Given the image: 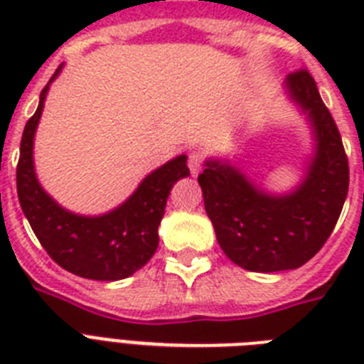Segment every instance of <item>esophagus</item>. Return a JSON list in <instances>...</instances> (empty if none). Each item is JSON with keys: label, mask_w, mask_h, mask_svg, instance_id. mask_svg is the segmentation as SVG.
Here are the masks:
<instances>
[{"label": "esophagus", "mask_w": 364, "mask_h": 364, "mask_svg": "<svg viewBox=\"0 0 364 364\" xmlns=\"http://www.w3.org/2000/svg\"><path fill=\"white\" fill-rule=\"evenodd\" d=\"M188 168H191L193 176H198L200 170H202V154L196 153V151L188 154Z\"/></svg>", "instance_id": "obj_1"}]
</instances>
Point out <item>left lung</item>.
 Masks as SVG:
<instances>
[{
    "instance_id": "left-lung-1",
    "label": "left lung",
    "mask_w": 364,
    "mask_h": 364,
    "mask_svg": "<svg viewBox=\"0 0 364 364\" xmlns=\"http://www.w3.org/2000/svg\"><path fill=\"white\" fill-rule=\"evenodd\" d=\"M283 92L306 117L314 147L300 181L274 193L234 160L210 156L198 176L205 213L217 242L234 264L249 272L294 270L323 247L344 208L350 168L333 117L308 71L287 75Z\"/></svg>"
}]
</instances>
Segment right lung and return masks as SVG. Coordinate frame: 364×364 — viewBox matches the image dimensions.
I'll list each match as a JSON object with an SVG mask.
<instances>
[{
  "label": "right lung",
  "mask_w": 364,
  "mask_h": 364,
  "mask_svg": "<svg viewBox=\"0 0 364 364\" xmlns=\"http://www.w3.org/2000/svg\"><path fill=\"white\" fill-rule=\"evenodd\" d=\"M41 90L39 105L26 122L16 166L20 208L31 230L54 262L87 279L117 282L147 264L159 247V227L173 183L188 176L187 154H179L141 179L128 198L100 215H81L65 210L41 187L33 162V139L48 87Z\"/></svg>",
  "instance_id": "right-lung-1"
}]
</instances>
